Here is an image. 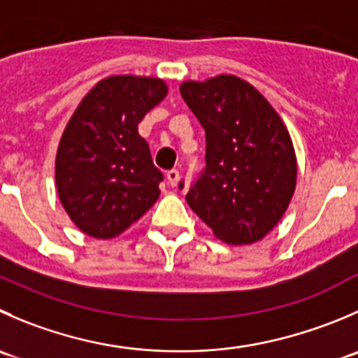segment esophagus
<instances>
[{
    "mask_svg": "<svg viewBox=\"0 0 358 358\" xmlns=\"http://www.w3.org/2000/svg\"><path fill=\"white\" fill-rule=\"evenodd\" d=\"M166 178H168L169 185L176 187V185H178V182H180V173L176 171V169H171V171L166 173Z\"/></svg>",
    "mask_w": 358,
    "mask_h": 358,
    "instance_id": "esophagus-1",
    "label": "esophagus"
}]
</instances>
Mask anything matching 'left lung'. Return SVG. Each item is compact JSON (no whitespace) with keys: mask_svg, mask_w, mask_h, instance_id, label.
<instances>
[{"mask_svg":"<svg viewBox=\"0 0 358 358\" xmlns=\"http://www.w3.org/2000/svg\"><path fill=\"white\" fill-rule=\"evenodd\" d=\"M180 92L206 133V166L187 203L222 241H259L278 224L296 190V154L285 124L238 76L185 82Z\"/></svg>","mask_w":358,"mask_h":358,"instance_id":"left-lung-1","label":"left lung"}]
</instances>
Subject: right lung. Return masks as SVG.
<instances>
[{"label": "right lung", "mask_w": 358, "mask_h": 358, "mask_svg": "<svg viewBox=\"0 0 358 358\" xmlns=\"http://www.w3.org/2000/svg\"><path fill=\"white\" fill-rule=\"evenodd\" d=\"M166 92L159 78L110 76L69 119L55 157V183L69 218L85 234L115 238L157 201L164 175L138 124Z\"/></svg>", "instance_id": "1"}]
</instances>
